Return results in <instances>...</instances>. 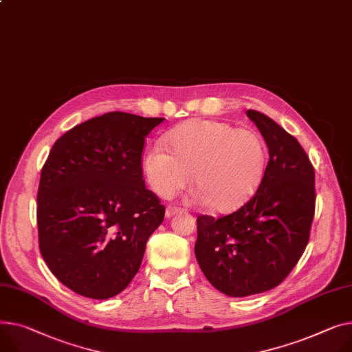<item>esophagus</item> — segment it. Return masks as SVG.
<instances>
[{
    "instance_id": "esophagus-1",
    "label": "esophagus",
    "mask_w": 352,
    "mask_h": 352,
    "mask_svg": "<svg viewBox=\"0 0 352 352\" xmlns=\"http://www.w3.org/2000/svg\"><path fill=\"white\" fill-rule=\"evenodd\" d=\"M179 210H181V208H178V206H173V205H168V206H167V209H166V215H167V217H173V215L178 214Z\"/></svg>"
}]
</instances>
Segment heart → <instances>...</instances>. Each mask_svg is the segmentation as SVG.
Returning a JSON list of instances; mask_svg holds the SVG:
<instances>
[{
	"mask_svg": "<svg viewBox=\"0 0 352 352\" xmlns=\"http://www.w3.org/2000/svg\"><path fill=\"white\" fill-rule=\"evenodd\" d=\"M157 143L144 158L151 188L170 197L191 181L204 204L217 212H229L246 202L259 186L266 146L261 134L229 123L201 120L186 123Z\"/></svg>",
	"mask_w": 352,
	"mask_h": 352,
	"instance_id": "1",
	"label": "heart"
}]
</instances>
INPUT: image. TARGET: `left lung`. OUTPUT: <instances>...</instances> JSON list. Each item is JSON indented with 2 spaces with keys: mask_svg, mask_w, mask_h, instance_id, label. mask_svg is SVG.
<instances>
[{
  "mask_svg": "<svg viewBox=\"0 0 352 352\" xmlns=\"http://www.w3.org/2000/svg\"><path fill=\"white\" fill-rule=\"evenodd\" d=\"M269 161L254 195L235 212L197 218L195 256L209 283L245 297L278 286L300 261L316 212L314 167L297 138L249 109Z\"/></svg>",
  "mask_w": 352,
  "mask_h": 352,
  "instance_id": "left-lung-1",
  "label": "left lung"
}]
</instances>
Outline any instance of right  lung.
Instances as JSON below:
<instances>
[{
	"mask_svg": "<svg viewBox=\"0 0 352 352\" xmlns=\"http://www.w3.org/2000/svg\"><path fill=\"white\" fill-rule=\"evenodd\" d=\"M162 117L110 111L60 135L36 195L39 250L54 276L96 300L123 292L166 206L146 188L143 148Z\"/></svg>",
	"mask_w": 352,
	"mask_h": 352,
	"instance_id": "right-lung-1",
	"label": "right lung"
}]
</instances>
